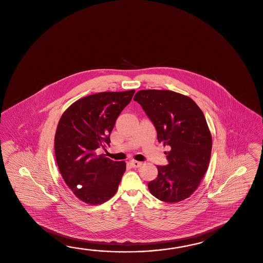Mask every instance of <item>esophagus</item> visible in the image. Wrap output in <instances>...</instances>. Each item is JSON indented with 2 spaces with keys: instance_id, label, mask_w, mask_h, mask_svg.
<instances>
[{
  "instance_id": "obj_1",
  "label": "esophagus",
  "mask_w": 263,
  "mask_h": 263,
  "mask_svg": "<svg viewBox=\"0 0 263 263\" xmlns=\"http://www.w3.org/2000/svg\"><path fill=\"white\" fill-rule=\"evenodd\" d=\"M129 164H130V166H131L132 168H139L140 165H141V162L137 161V160H130Z\"/></svg>"
}]
</instances>
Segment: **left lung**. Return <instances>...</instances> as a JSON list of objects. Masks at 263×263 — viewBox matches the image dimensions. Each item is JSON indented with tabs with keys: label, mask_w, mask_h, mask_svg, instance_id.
Listing matches in <instances>:
<instances>
[{
	"label": "left lung",
	"mask_w": 263,
	"mask_h": 263,
	"mask_svg": "<svg viewBox=\"0 0 263 263\" xmlns=\"http://www.w3.org/2000/svg\"><path fill=\"white\" fill-rule=\"evenodd\" d=\"M134 100L154 123L158 142L170 147L168 165L157 166L158 177L148 183L150 193L166 203L193 194L209 167L212 139L204 113L190 97L171 90L142 89Z\"/></svg>",
	"instance_id": "left-lung-1"
}]
</instances>
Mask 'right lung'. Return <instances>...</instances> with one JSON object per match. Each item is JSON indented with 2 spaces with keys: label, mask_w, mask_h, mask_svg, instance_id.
<instances>
[{
  "label": "right lung",
  "mask_w": 263,
  "mask_h": 263,
  "mask_svg": "<svg viewBox=\"0 0 263 263\" xmlns=\"http://www.w3.org/2000/svg\"><path fill=\"white\" fill-rule=\"evenodd\" d=\"M134 89L88 95L70 105L59 120L54 153L59 172L77 198L103 204L114 196L126 169L96 150L110 143L116 120L128 105Z\"/></svg>",
  "instance_id": "obj_1"
}]
</instances>
